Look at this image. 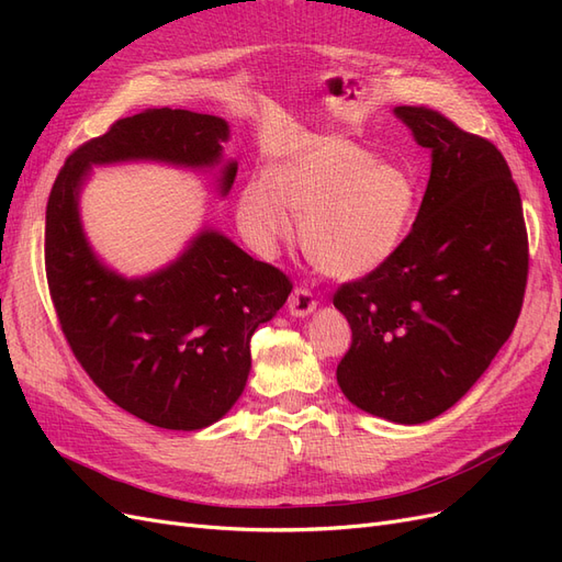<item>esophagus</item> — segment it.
<instances>
[{
	"instance_id": "1",
	"label": "esophagus",
	"mask_w": 562,
	"mask_h": 562,
	"mask_svg": "<svg viewBox=\"0 0 562 562\" xmlns=\"http://www.w3.org/2000/svg\"><path fill=\"white\" fill-rule=\"evenodd\" d=\"M316 310V300L312 295V291H307V288H295L291 300H288V312H291V316H310L312 312Z\"/></svg>"
}]
</instances>
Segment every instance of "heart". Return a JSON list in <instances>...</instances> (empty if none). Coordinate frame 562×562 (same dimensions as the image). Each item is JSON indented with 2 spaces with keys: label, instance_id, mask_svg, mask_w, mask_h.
I'll use <instances>...</instances> for the list:
<instances>
[{
  "label": "heart",
  "instance_id": "heart-1",
  "mask_svg": "<svg viewBox=\"0 0 562 562\" xmlns=\"http://www.w3.org/2000/svg\"><path fill=\"white\" fill-rule=\"evenodd\" d=\"M415 176L345 138H316L255 176L236 196V223L255 252L297 234L323 274L361 279L394 255L417 213Z\"/></svg>",
  "mask_w": 562,
  "mask_h": 562
}]
</instances>
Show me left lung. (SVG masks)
<instances>
[{"mask_svg":"<svg viewBox=\"0 0 562 562\" xmlns=\"http://www.w3.org/2000/svg\"><path fill=\"white\" fill-rule=\"evenodd\" d=\"M431 176L411 234L333 297L351 326L337 384L361 411L422 424L475 384L514 333L527 283V232L502 151L429 108H394Z\"/></svg>","mask_w":562,"mask_h":562,"instance_id":"1","label":"left lung"}]
</instances>
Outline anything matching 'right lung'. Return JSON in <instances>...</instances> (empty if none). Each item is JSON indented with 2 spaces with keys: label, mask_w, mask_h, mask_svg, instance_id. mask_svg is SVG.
Returning <instances> with one entry per match:
<instances>
[{
  "label": "right lung",
  "mask_w": 562,
  "mask_h": 562,
  "mask_svg": "<svg viewBox=\"0 0 562 562\" xmlns=\"http://www.w3.org/2000/svg\"><path fill=\"white\" fill-rule=\"evenodd\" d=\"M229 124L190 110H145L67 157L46 203V279L77 361L126 413L173 431L225 417L244 394L250 337L293 291L283 271L252 260L225 234L203 227L173 262L124 277L91 248L79 196L93 166L157 161L215 171L232 190Z\"/></svg>",
  "instance_id": "add662e5"
}]
</instances>
